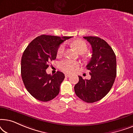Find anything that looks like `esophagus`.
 I'll use <instances>...</instances> for the list:
<instances>
[{
    "mask_svg": "<svg viewBox=\"0 0 133 133\" xmlns=\"http://www.w3.org/2000/svg\"><path fill=\"white\" fill-rule=\"evenodd\" d=\"M65 77H69L70 76V74H65Z\"/></svg>",
    "mask_w": 133,
    "mask_h": 133,
    "instance_id": "1",
    "label": "esophagus"
}]
</instances>
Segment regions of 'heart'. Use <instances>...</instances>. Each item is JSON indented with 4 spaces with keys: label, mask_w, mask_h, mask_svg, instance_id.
<instances>
[{
    "label": "heart",
    "mask_w": 133,
    "mask_h": 133,
    "mask_svg": "<svg viewBox=\"0 0 133 133\" xmlns=\"http://www.w3.org/2000/svg\"><path fill=\"white\" fill-rule=\"evenodd\" d=\"M73 46L76 48L79 54H85L88 51V46L84 41L82 40H76L72 42ZM65 50V45L64 43L61 44L57 50V55H62ZM78 66V63L75 61L65 59L59 62V67L61 70L66 72H73L76 67Z\"/></svg>",
    "instance_id": "1"
}]
</instances>
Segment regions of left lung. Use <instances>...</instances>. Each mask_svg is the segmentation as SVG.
Wrapping results in <instances>:
<instances>
[{"instance_id":"obj_1","label":"left lung","mask_w":133,"mask_h":133,"mask_svg":"<svg viewBox=\"0 0 133 133\" xmlns=\"http://www.w3.org/2000/svg\"><path fill=\"white\" fill-rule=\"evenodd\" d=\"M91 45L92 57L88 65L90 79L79 81L74 86L77 97L87 103H93L104 97L112 88L116 77V57L108 43L98 37H83Z\"/></svg>"}]
</instances>
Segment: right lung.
Returning a JSON list of instances; mask_svg holds the SVG:
<instances>
[{
	"label": "right lung",
	"instance_id": "1",
	"mask_svg": "<svg viewBox=\"0 0 133 133\" xmlns=\"http://www.w3.org/2000/svg\"><path fill=\"white\" fill-rule=\"evenodd\" d=\"M72 37L41 35L31 42L21 60V76L25 88L31 95L42 102H48L59 93L65 79L63 72L48 74L49 62L56 59L57 50L63 42Z\"/></svg>",
	"mask_w": 133,
	"mask_h": 133
}]
</instances>
